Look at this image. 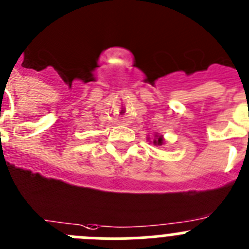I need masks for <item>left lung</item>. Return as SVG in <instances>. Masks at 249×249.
Wrapping results in <instances>:
<instances>
[{"instance_id": "obj_1", "label": "left lung", "mask_w": 249, "mask_h": 249, "mask_svg": "<svg viewBox=\"0 0 249 249\" xmlns=\"http://www.w3.org/2000/svg\"><path fill=\"white\" fill-rule=\"evenodd\" d=\"M157 143H158V144H161V143H163V138H161V137H158L157 141H154V144H157Z\"/></svg>"}]
</instances>
